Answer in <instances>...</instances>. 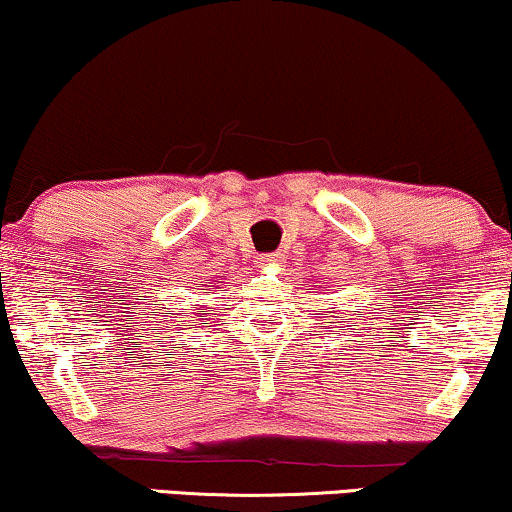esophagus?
<instances>
[{
    "mask_svg": "<svg viewBox=\"0 0 512 512\" xmlns=\"http://www.w3.org/2000/svg\"><path fill=\"white\" fill-rule=\"evenodd\" d=\"M282 261H284L282 254H263L258 265H261V268H268V265H279Z\"/></svg>",
    "mask_w": 512,
    "mask_h": 512,
    "instance_id": "esophagus-1",
    "label": "esophagus"
}]
</instances>
